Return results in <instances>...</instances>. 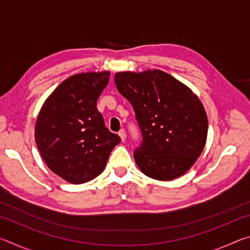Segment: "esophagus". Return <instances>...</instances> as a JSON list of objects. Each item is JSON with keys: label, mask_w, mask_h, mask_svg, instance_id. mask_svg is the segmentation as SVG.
I'll list each match as a JSON object with an SVG mask.
<instances>
[{"label": "esophagus", "mask_w": 250, "mask_h": 250, "mask_svg": "<svg viewBox=\"0 0 250 250\" xmlns=\"http://www.w3.org/2000/svg\"><path fill=\"white\" fill-rule=\"evenodd\" d=\"M118 134H119V137L121 138L122 141L125 140V131L124 129H121V130L119 131V132H118Z\"/></svg>", "instance_id": "esophagus-1"}]
</instances>
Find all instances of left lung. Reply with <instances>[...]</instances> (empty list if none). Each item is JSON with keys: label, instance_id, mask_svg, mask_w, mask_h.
<instances>
[{"label": "left lung", "instance_id": "obj_1", "mask_svg": "<svg viewBox=\"0 0 250 250\" xmlns=\"http://www.w3.org/2000/svg\"><path fill=\"white\" fill-rule=\"evenodd\" d=\"M118 91L132 104L142 142L134 160L143 174L172 181L189 170L205 146L208 122L194 92L162 70L115 75Z\"/></svg>", "mask_w": 250, "mask_h": 250}]
</instances>
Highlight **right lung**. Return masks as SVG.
<instances>
[{"label":"right lung","mask_w":250,"mask_h":250,"mask_svg":"<svg viewBox=\"0 0 250 250\" xmlns=\"http://www.w3.org/2000/svg\"><path fill=\"white\" fill-rule=\"evenodd\" d=\"M109 71L82 73L64 80L42 107L35 141L46 166L73 184L94 180L104 170L121 139L104 125L97 100Z\"/></svg>","instance_id":"obj_1"}]
</instances>
